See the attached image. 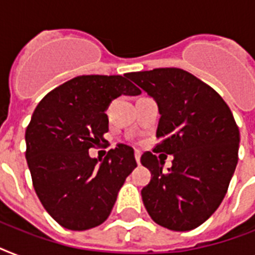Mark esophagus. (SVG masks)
I'll list each match as a JSON object with an SVG mask.
<instances>
[{
	"instance_id": "34e87169",
	"label": "esophagus",
	"mask_w": 255,
	"mask_h": 255,
	"mask_svg": "<svg viewBox=\"0 0 255 255\" xmlns=\"http://www.w3.org/2000/svg\"><path fill=\"white\" fill-rule=\"evenodd\" d=\"M140 156H141V152L135 151V159H136V163L137 164H140Z\"/></svg>"
}]
</instances>
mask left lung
Listing matches in <instances>:
<instances>
[{"instance_id":"1","label":"left lung","mask_w":255,"mask_h":255,"mask_svg":"<svg viewBox=\"0 0 255 255\" xmlns=\"http://www.w3.org/2000/svg\"><path fill=\"white\" fill-rule=\"evenodd\" d=\"M127 78L159 107L161 141L153 152L173 156L167 172L163 159L151 152L141 156L152 173L141 189L144 206L160 226L194 229L217 210L237 167L240 131L233 114L213 88L185 70L153 69Z\"/></svg>"}]
</instances>
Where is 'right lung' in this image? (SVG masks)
I'll return each instance as SVG.
<instances>
[{"label":"right lung","instance_id":"1","mask_svg":"<svg viewBox=\"0 0 255 255\" xmlns=\"http://www.w3.org/2000/svg\"><path fill=\"white\" fill-rule=\"evenodd\" d=\"M127 75H81L50 91L26 128V160L46 212L61 226L87 230L103 224L120 188L137 167L119 144L102 160L88 149L106 143V110L120 95H139Z\"/></svg>","mask_w":255,"mask_h":255}]
</instances>
